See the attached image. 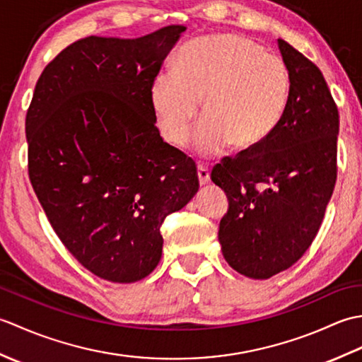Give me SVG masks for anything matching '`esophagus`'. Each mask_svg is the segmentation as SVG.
Listing matches in <instances>:
<instances>
[{
    "mask_svg": "<svg viewBox=\"0 0 362 362\" xmlns=\"http://www.w3.org/2000/svg\"><path fill=\"white\" fill-rule=\"evenodd\" d=\"M197 177H199V183L201 185H205V183H209L210 180V169L204 166V165H199L197 166Z\"/></svg>",
    "mask_w": 362,
    "mask_h": 362,
    "instance_id": "obj_1",
    "label": "esophagus"
}]
</instances>
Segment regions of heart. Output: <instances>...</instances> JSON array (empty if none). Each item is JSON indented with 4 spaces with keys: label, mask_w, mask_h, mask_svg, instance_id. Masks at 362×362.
Masks as SVG:
<instances>
[{
    "label": "heart",
    "mask_w": 362,
    "mask_h": 362,
    "mask_svg": "<svg viewBox=\"0 0 362 362\" xmlns=\"http://www.w3.org/2000/svg\"><path fill=\"white\" fill-rule=\"evenodd\" d=\"M291 73L276 54L249 38L205 35L177 52L173 71L157 74L149 99L163 140L182 146L202 101L204 118L191 144L199 156L232 146L252 149L266 141L286 113Z\"/></svg>",
    "instance_id": "1"
}]
</instances>
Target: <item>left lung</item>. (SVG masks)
I'll list each match as a JSON object with an SVG mask.
<instances>
[{
    "label": "left lung",
    "instance_id": "8db88e82",
    "mask_svg": "<svg viewBox=\"0 0 362 362\" xmlns=\"http://www.w3.org/2000/svg\"><path fill=\"white\" fill-rule=\"evenodd\" d=\"M291 73L286 113L266 141L213 168L228 210L219 222L227 263L249 279L266 280L302 258L332 199L339 113L324 74L279 38Z\"/></svg>",
    "mask_w": 362,
    "mask_h": 362
}]
</instances>
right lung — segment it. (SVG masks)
Wrapping results in <instances>:
<instances>
[{"instance_id": "1", "label": "right lung", "mask_w": 362, "mask_h": 362, "mask_svg": "<svg viewBox=\"0 0 362 362\" xmlns=\"http://www.w3.org/2000/svg\"><path fill=\"white\" fill-rule=\"evenodd\" d=\"M185 26L71 43L46 65L26 115L28 169L54 232L99 279L157 267L160 227L199 189L193 158L163 141L149 90Z\"/></svg>"}]
</instances>
